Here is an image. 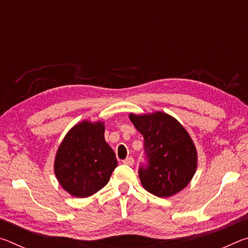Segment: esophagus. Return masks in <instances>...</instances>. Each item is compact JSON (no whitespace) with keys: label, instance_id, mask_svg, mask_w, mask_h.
<instances>
[{"label":"esophagus","instance_id":"esophagus-1","mask_svg":"<svg viewBox=\"0 0 248 248\" xmlns=\"http://www.w3.org/2000/svg\"><path fill=\"white\" fill-rule=\"evenodd\" d=\"M123 162H124V164L129 165V166H132L134 164V159L131 156H129V157H127L125 159H124Z\"/></svg>","mask_w":248,"mask_h":248}]
</instances>
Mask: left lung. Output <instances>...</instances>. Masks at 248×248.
I'll use <instances>...</instances> for the list:
<instances>
[{
	"label": "left lung",
	"instance_id": "1",
	"mask_svg": "<svg viewBox=\"0 0 248 248\" xmlns=\"http://www.w3.org/2000/svg\"><path fill=\"white\" fill-rule=\"evenodd\" d=\"M129 118L144 139L146 164L139 169L142 186L162 198L184 189L197 169V150L188 132L162 111L142 116L130 114Z\"/></svg>",
	"mask_w": 248,
	"mask_h": 248
}]
</instances>
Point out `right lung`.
<instances>
[{
  "label": "right lung",
  "mask_w": 248,
  "mask_h": 248,
  "mask_svg": "<svg viewBox=\"0 0 248 248\" xmlns=\"http://www.w3.org/2000/svg\"><path fill=\"white\" fill-rule=\"evenodd\" d=\"M104 133L103 121H82L66 133L59 146L54 174L73 197L85 198L102 189L118 164Z\"/></svg>",
  "instance_id": "obj_1"
}]
</instances>
